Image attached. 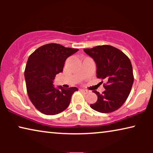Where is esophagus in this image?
I'll list each match as a JSON object with an SVG mask.
<instances>
[{
    "label": "esophagus",
    "mask_w": 153,
    "mask_h": 153,
    "mask_svg": "<svg viewBox=\"0 0 153 153\" xmlns=\"http://www.w3.org/2000/svg\"><path fill=\"white\" fill-rule=\"evenodd\" d=\"M80 91L81 92V93H84V94H88L89 93L88 91H87V90H84V89H81Z\"/></svg>",
    "instance_id": "1"
}]
</instances>
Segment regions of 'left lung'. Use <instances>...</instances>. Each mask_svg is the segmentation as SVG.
<instances>
[{"instance_id": "obj_1", "label": "left lung", "mask_w": 153, "mask_h": 153, "mask_svg": "<svg viewBox=\"0 0 153 153\" xmlns=\"http://www.w3.org/2000/svg\"><path fill=\"white\" fill-rule=\"evenodd\" d=\"M83 51L95 60L97 78L106 81L103 85L105 91L102 94L93 91L97 101L91 104V107L103 114L115 111L125 103L132 87L134 75L130 60L123 51L110 45L97 46Z\"/></svg>"}]
</instances>
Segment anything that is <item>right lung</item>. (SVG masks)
I'll list each match as a JSON object with an SVG mask.
<instances>
[{
  "label": "right lung",
  "instance_id": "right-lung-1",
  "mask_svg": "<svg viewBox=\"0 0 153 153\" xmlns=\"http://www.w3.org/2000/svg\"><path fill=\"white\" fill-rule=\"evenodd\" d=\"M78 51L51 43L39 47L28 57L24 72L27 93L39 111L52 116L68 107L72 94L78 88L59 86L58 89L53 82L56 75L63 70L67 58Z\"/></svg>",
  "mask_w": 153,
  "mask_h": 153
}]
</instances>
